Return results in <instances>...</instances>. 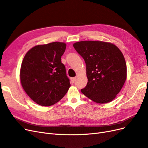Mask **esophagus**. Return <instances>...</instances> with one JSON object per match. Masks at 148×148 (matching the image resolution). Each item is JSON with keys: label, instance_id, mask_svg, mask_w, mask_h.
Returning <instances> with one entry per match:
<instances>
[{"label": "esophagus", "instance_id": "1", "mask_svg": "<svg viewBox=\"0 0 148 148\" xmlns=\"http://www.w3.org/2000/svg\"><path fill=\"white\" fill-rule=\"evenodd\" d=\"M71 82L72 83H74L76 81V78L75 77H73V78H71Z\"/></svg>", "mask_w": 148, "mask_h": 148}]
</instances>
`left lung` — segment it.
I'll return each mask as SVG.
<instances>
[{
	"mask_svg": "<svg viewBox=\"0 0 148 148\" xmlns=\"http://www.w3.org/2000/svg\"><path fill=\"white\" fill-rule=\"evenodd\" d=\"M86 65L88 83L82 92L99 104L114 100L127 79L124 56L114 44L83 41L73 44Z\"/></svg>",
	"mask_w": 148,
	"mask_h": 148,
	"instance_id": "8db88e82",
	"label": "left lung"
}]
</instances>
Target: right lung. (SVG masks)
<instances>
[{
	"label": "right lung",
	"mask_w": 148,
	"mask_h": 148,
	"mask_svg": "<svg viewBox=\"0 0 148 148\" xmlns=\"http://www.w3.org/2000/svg\"><path fill=\"white\" fill-rule=\"evenodd\" d=\"M66 44L53 42L31 48L21 63L20 78L28 96L38 104L51 106L59 102L70 87L61 57Z\"/></svg>",
	"instance_id": "right-lung-1"
}]
</instances>
